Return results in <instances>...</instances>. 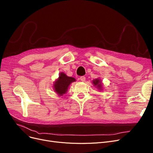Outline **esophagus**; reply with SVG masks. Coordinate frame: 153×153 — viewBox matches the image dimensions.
<instances>
[{
    "label": "esophagus",
    "instance_id": "1",
    "mask_svg": "<svg viewBox=\"0 0 153 153\" xmlns=\"http://www.w3.org/2000/svg\"><path fill=\"white\" fill-rule=\"evenodd\" d=\"M79 79H80V80H81L82 82H85V77L84 76H81V77H80V78H79Z\"/></svg>",
    "mask_w": 153,
    "mask_h": 153
}]
</instances>
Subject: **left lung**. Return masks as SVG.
<instances>
[{
	"label": "left lung",
	"mask_w": 153,
	"mask_h": 153,
	"mask_svg": "<svg viewBox=\"0 0 153 153\" xmlns=\"http://www.w3.org/2000/svg\"><path fill=\"white\" fill-rule=\"evenodd\" d=\"M92 84H94V86L96 87L98 90L102 91V83L101 82V80L99 78H97L96 79H94L92 81Z\"/></svg>",
	"instance_id": "obj_1"
}]
</instances>
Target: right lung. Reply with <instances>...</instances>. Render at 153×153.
<instances>
[{"mask_svg":"<svg viewBox=\"0 0 153 153\" xmlns=\"http://www.w3.org/2000/svg\"><path fill=\"white\" fill-rule=\"evenodd\" d=\"M75 81V78L69 77L62 72L59 74V77L53 84V89L59 96H62L68 92L70 84Z\"/></svg>","mask_w":153,"mask_h":153,"instance_id":"1","label":"right lung"}]
</instances>
